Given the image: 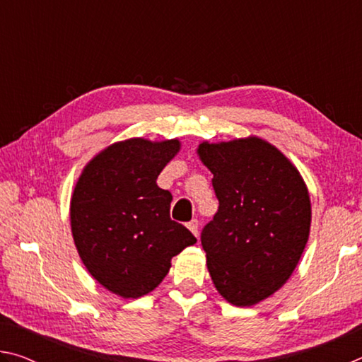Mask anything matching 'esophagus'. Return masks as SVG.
<instances>
[{
    "label": "esophagus",
    "instance_id": "esophagus-1",
    "mask_svg": "<svg viewBox=\"0 0 362 362\" xmlns=\"http://www.w3.org/2000/svg\"><path fill=\"white\" fill-rule=\"evenodd\" d=\"M187 226H188V230L192 231L196 238L199 236V223H198V220L193 218L192 222H188V225H187Z\"/></svg>",
    "mask_w": 362,
    "mask_h": 362
}]
</instances>
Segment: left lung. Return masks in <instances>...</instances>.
Segmentation results:
<instances>
[{
	"mask_svg": "<svg viewBox=\"0 0 362 362\" xmlns=\"http://www.w3.org/2000/svg\"><path fill=\"white\" fill-rule=\"evenodd\" d=\"M218 211L201 233L207 269L226 302L252 306L286 284L310 236L311 203L297 168L259 137L198 146Z\"/></svg>",
	"mask_w": 362,
	"mask_h": 362,
	"instance_id": "obj_1",
	"label": "left lung"
}]
</instances>
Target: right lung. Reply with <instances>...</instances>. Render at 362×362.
<instances>
[{
    "label": "right lung",
    "instance_id": "1",
    "mask_svg": "<svg viewBox=\"0 0 362 362\" xmlns=\"http://www.w3.org/2000/svg\"><path fill=\"white\" fill-rule=\"evenodd\" d=\"M180 150L177 139H127L86 164L70 203L71 235L93 278L122 298L151 292L170 260L196 238L170 220L173 194L158 187L164 166Z\"/></svg>",
    "mask_w": 362,
    "mask_h": 362
}]
</instances>
